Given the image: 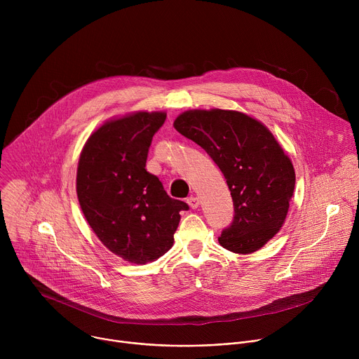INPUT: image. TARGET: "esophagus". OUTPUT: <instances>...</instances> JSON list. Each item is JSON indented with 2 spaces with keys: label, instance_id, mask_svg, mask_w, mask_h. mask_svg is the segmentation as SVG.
<instances>
[{
  "label": "esophagus",
  "instance_id": "34e87169",
  "mask_svg": "<svg viewBox=\"0 0 359 359\" xmlns=\"http://www.w3.org/2000/svg\"><path fill=\"white\" fill-rule=\"evenodd\" d=\"M187 204L190 206V209H197L198 208V198L194 196H190L187 198Z\"/></svg>",
  "mask_w": 359,
  "mask_h": 359
}]
</instances>
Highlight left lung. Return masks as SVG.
<instances>
[{
  "mask_svg": "<svg viewBox=\"0 0 359 359\" xmlns=\"http://www.w3.org/2000/svg\"><path fill=\"white\" fill-rule=\"evenodd\" d=\"M175 129L208 151L231 191L234 217L219 243L229 251L260 250L281 229L294 193L292 163L273 133L236 111H187Z\"/></svg>",
  "mask_w": 359,
  "mask_h": 359,
  "instance_id": "obj_1",
  "label": "left lung"
}]
</instances>
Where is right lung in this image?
<instances>
[{"mask_svg": "<svg viewBox=\"0 0 359 359\" xmlns=\"http://www.w3.org/2000/svg\"><path fill=\"white\" fill-rule=\"evenodd\" d=\"M163 112H137L107 122L88 139L79 158L76 193L85 219L112 252L129 263L155 262L173 245L180 212L146 159Z\"/></svg>", "mask_w": 359, "mask_h": 359, "instance_id": "obj_1", "label": "right lung"}]
</instances>
